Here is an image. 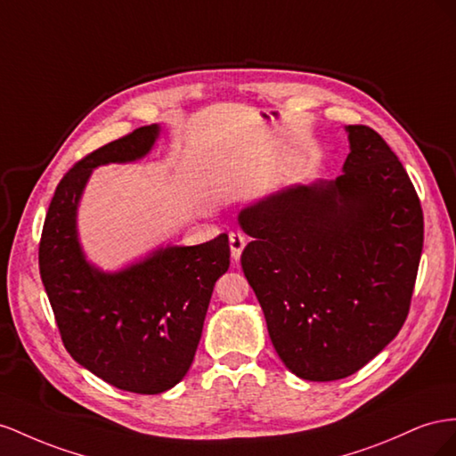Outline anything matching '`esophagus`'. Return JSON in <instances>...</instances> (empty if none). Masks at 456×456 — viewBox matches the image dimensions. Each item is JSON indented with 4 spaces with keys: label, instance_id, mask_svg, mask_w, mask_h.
<instances>
[{
    "label": "esophagus",
    "instance_id": "1",
    "mask_svg": "<svg viewBox=\"0 0 456 456\" xmlns=\"http://www.w3.org/2000/svg\"><path fill=\"white\" fill-rule=\"evenodd\" d=\"M229 246H231L232 259H235V262H239L240 254H242L244 246H246V239H244L242 232H231V235H229Z\"/></svg>",
    "mask_w": 456,
    "mask_h": 456
}]
</instances>
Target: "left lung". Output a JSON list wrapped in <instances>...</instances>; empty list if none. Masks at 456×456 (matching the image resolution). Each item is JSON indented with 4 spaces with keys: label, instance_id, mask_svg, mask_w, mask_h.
<instances>
[{
    "label": "left lung",
    "instance_id": "1",
    "mask_svg": "<svg viewBox=\"0 0 456 456\" xmlns=\"http://www.w3.org/2000/svg\"><path fill=\"white\" fill-rule=\"evenodd\" d=\"M336 179L294 183L246 206L240 264L290 372L332 382L357 372L407 319L424 217L395 152L367 126H346Z\"/></svg>",
    "mask_w": 456,
    "mask_h": 456
}]
</instances>
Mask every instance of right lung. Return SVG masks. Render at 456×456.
<instances>
[{
	"mask_svg": "<svg viewBox=\"0 0 456 456\" xmlns=\"http://www.w3.org/2000/svg\"><path fill=\"white\" fill-rule=\"evenodd\" d=\"M159 137V124L139 127L77 162L57 185L40 242L42 282L72 359L114 387L147 395L191 369L214 284L229 269V237L166 244L105 271L82 248L77 206L95 167L145 159Z\"/></svg>",
	"mask_w": 456,
	"mask_h": 456,
	"instance_id": "1",
	"label": "right lung"
}]
</instances>
